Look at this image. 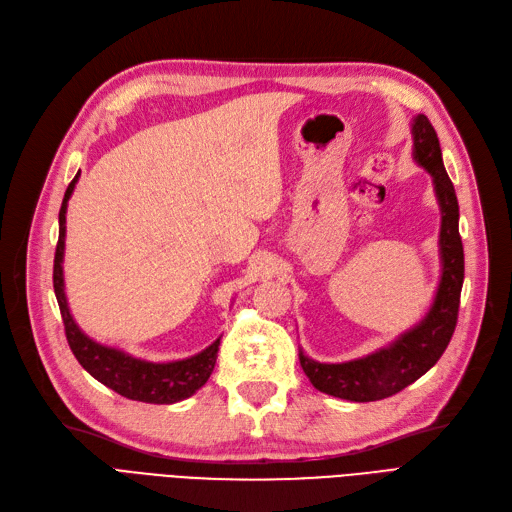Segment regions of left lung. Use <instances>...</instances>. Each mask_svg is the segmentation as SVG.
Instances as JSON below:
<instances>
[{"label":"left lung","instance_id":"left-lung-1","mask_svg":"<svg viewBox=\"0 0 512 512\" xmlns=\"http://www.w3.org/2000/svg\"><path fill=\"white\" fill-rule=\"evenodd\" d=\"M414 160L433 179L442 226L440 256L442 277L436 299L429 314L414 329L397 337L386 346L363 359L348 363H318L299 352V361L318 391L348 401H378L391 397L416 382L438 363L457 327L459 297L463 286V243L459 237V203L442 162L438 134L425 115H416L412 123Z\"/></svg>","mask_w":512,"mask_h":512}]
</instances>
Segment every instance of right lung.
<instances>
[{
    "mask_svg": "<svg viewBox=\"0 0 512 512\" xmlns=\"http://www.w3.org/2000/svg\"><path fill=\"white\" fill-rule=\"evenodd\" d=\"M76 181H79V175L70 181L64 194V203H61L59 209V241L53 265V288L72 354L83 365V369H87L98 382L113 389L121 397L145 401V404H175V401L194 395L211 376L215 359H218L220 339H215L209 348L190 356V359L173 363H149L134 359V356L117 348H108L94 342L74 322L64 292V267H61V262H64L66 243V209Z\"/></svg>",
    "mask_w": 512,
    "mask_h": 512,
    "instance_id": "obj_1",
    "label": "right lung"
}]
</instances>
